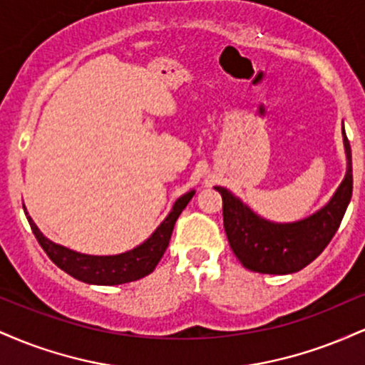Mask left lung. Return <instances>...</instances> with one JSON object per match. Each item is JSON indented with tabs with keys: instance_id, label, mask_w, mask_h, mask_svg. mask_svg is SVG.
I'll use <instances>...</instances> for the list:
<instances>
[{
	"instance_id": "left-lung-1",
	"label": "left lung",
	"mask_w": 365,
	"mask_h": 365,
	"mask_svg": "<svg viewBox=\"0 0 365 365\" xmlns=\"http://www.w3.org/2000/svg\"><path fill=\"white\" fill-rule=\"evenodd\" d=\"M345 135V130H343ZM349 168L336 194L316 215L297 223H269L244 206L223 187V225L230 247L244 267L262 274H290L304 269L328 247L351 199V150L343 137Z\"/></svg>"
}]
</instances>
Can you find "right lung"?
<instances>
[{"label":"right lung","instance_id":"obj_1","mask_svg":"<svg viewBox=\"0 0 365 365\" xmlns=\"http://www.w3.org/2000/svg\"><path fill=\"white\" fill-rule=\"evenodd\" d=\"M195 192L190 190L188 194L180 197L170 215L166 216V220L158 226L156 232L144 244L118 255H86L53 244L39 232L31 216L27 212L25 215H27L29 225H31L32 233L36 235L39 245L43 247L48 257L66 274L89 284H121L135 282V279L153 273L154 267L161 261L163 254L168 249L171 233H173L178 216L182 215V211L190 202Z\"/></svg>","mask_w":365,"mask_h":365}]
</instances>
